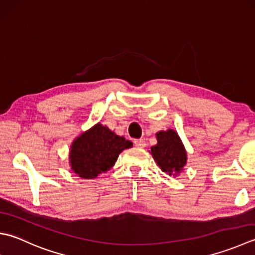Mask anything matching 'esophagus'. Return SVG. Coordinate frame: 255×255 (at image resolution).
Segmentation results:
<instances>
[{
	"label": "esophagus",
	"mask_w": 255,
	"mask_h": 255,
	"mask_svg": "<svg viewBox=\"0 0 255 255\" xmlns=\"http://www.w3.org/2000/svg\"><path fill=\"white\" fill-rule=\"evenodd\" d=\"M133 143H134V146L138 148H143V147H146V144H147L143 139H136V140L133 141Z\"/></svg>",
	"instance_id": "34e87169"
}]
</instances>
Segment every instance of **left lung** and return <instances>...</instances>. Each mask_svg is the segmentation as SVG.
<instances>
[{
	"instance_id": "8db88e82",
	"label": "left lung",
	"mask_w": 255,
	"mask_h": 255,
	"mask_svg": "<svg viewBox=\"0 0 255 255\" xmlns=\"http://www.w3.org/2000/svg\"><path fill=\"white\" fill-rule=\"evenodd\" d=\"M157 144L150 152L159 168L169 176L176 177L183 171L187 164V150L179 134L173 129L160 130L156 133Z\"/></svg>"
}]
</instances>
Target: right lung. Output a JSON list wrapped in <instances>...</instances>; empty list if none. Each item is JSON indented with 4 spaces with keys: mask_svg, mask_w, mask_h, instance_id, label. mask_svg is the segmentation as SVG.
I'll use <instances>...</instances> for the list:
<instances>
[{
    "mask_svg": "<svg viewBox=\"0 0 255 255\" xmlns=\"http://www.w3.org/2000/svg\"><path fill=\"white\" fill-rule=\"evenodd\" d=\"M132 142L112 131L101 123L74 139L69 149V166L83 179H94L111 170L119 153Z\"/></svg>",
    "mask_w": 255,
    "mask_h": 255,
    "instance_id": "add662e5",
    "label": "right lung"
}]
</instances>
